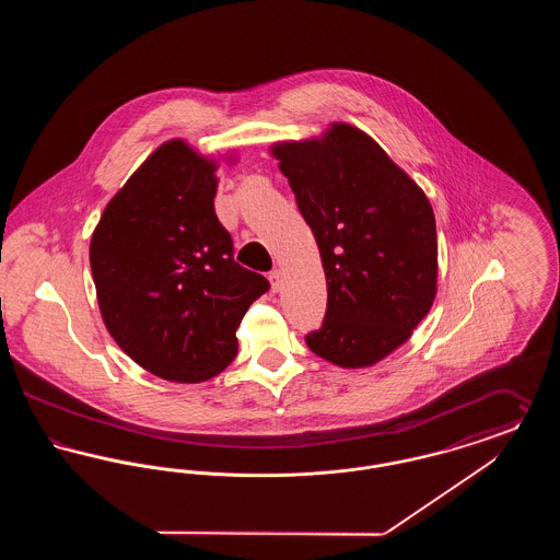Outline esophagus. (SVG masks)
Segmentation results:
<instances>
[{
    "instance_id": "34e87169",
    "label": "esophagus",
    "mask_w": 560,
    "mask_h": 560,
    "mask_svg": "<svg viewBox=\"0 0 560 560\" xmlns=\"http://www.w3.org/2000/svg\"><path fill=\"white\" fill-rule=\"evenodd\" d=\"M268 279H270V285H272V290L277 292V290L281 288V272H279V270H272V272L268 275Z\"/></svg>"
}]
</instances>
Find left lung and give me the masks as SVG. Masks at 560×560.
I'll return each mask as SVG.
<instances>
[{"mask_svg": "<svg viewBox=\"0 0 560 560\" xmlns=\"http://www.w3.org/2000/svg\"><path fill=\"white\" fill-rule=\"evenodd\" d=\"M311 226L327 311L304 340L340 368H370L409 340L436 295V224L424 190L348 124L272 144Z\"/></svg>", "mask_w": 560, "mask_h": 560, "instance_id": "obj_1", "label": "left lung"}]
</instances>
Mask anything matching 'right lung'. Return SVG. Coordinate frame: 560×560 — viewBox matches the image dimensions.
Wrapping results in <instances>:
<instances>
[{
	"label": "right lung",
	"instance_id": "obj_1",
	"mask_svg": "<svg viewBox=\"0 0 560 560\" xmlns=\"http://www.w3.org/2000/svg\"><path fill=\"white\" fill-rule=\"evenodd\" d=\"M215 161L174 138L108 201L90 241L101 315L147 372L206 382L237 354L243 315L268 281L233 258L213 197Z\"/></svg>",
	"mask_w": 560,
	"mask_h": 560
}]
</instances>
